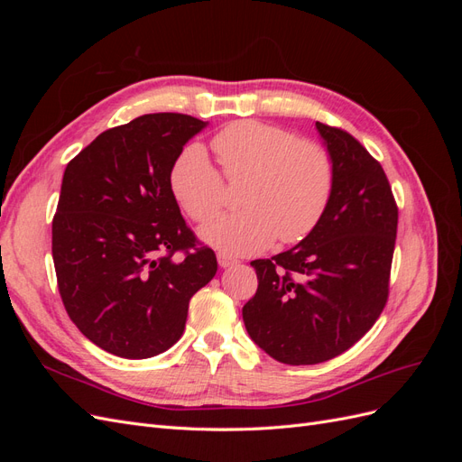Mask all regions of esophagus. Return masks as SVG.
<instances>
[{"label":"esophagus","instance_id":"1","mask_svg":"<svg viewBox=\"0 0 462 462\" xmlns=\"http://www.w3.org/2000/svg\"><path fill=\"white\" fill-rule=\"evenodd\" d=\"M217 262H219L221 268H233V265L239 263V260L229 256V254H223V253H217Z\"/></svg>","mask_w":462,"mask_h":462}]
</instances>
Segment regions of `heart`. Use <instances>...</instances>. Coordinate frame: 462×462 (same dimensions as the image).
Returning <instances> with one entry per match:
<instances>
[{
	"label": "heart",
	"mask_w": 462,
	"mask_h": 462,
	"mask_svg": "<svg viewBox=\"0 0 462 462\" xmlns=\"http://www.w3.org/2000/svg\"><path fill=\"white\" fill-rule=\"evenodd\" d=\"M212 148L227 180H245V209L204 226L200 239L206 245L246 256L262 253L277 236L297 243L312 233L333 190V162L324 148L258 121L227 125L214 136ZM170 187L185 214L200 223L212 219L226 199L219 171L197 143L179 152Z\"/></svg>",
	"instance_id": "obj_1"
}]
</instances>
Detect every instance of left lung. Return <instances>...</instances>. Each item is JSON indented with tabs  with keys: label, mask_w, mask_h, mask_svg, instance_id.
I'll return each instance as SVG.
<instances>
[{
	"label": "left lung",
	"mask_w": 462,
	"mask_h": 462,
	"mask_svg": "<svg viewBox=\"0 0 462 462\" xmlns=\"http://www.w3.org/2000/svg\"><path fill=\"white\" fill-rule=\"evenodd\" d=\"M333 162V190L310 235L272 260H254L256 295L245 328L263 353L291 366L319 365L351 348L380 318L397 236V204L368 150L316 123Z\"/></svg>",
	"instance_id": "8db88e82"
}]
</instances>
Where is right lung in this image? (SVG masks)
Segmentation results:
<instances>
[{
    "label": "right lung",
    "instance_id": "add662e5",
    "mask_svg": "<svg viewBox=\"0 0 462 462\" xmlns=\"http://www.w3.org/2000/svg\"><path fill=\"white\" fill-rule=\"evenodd\" d=\"M206 127L183 114L141 116L67 163L51 223L60 295L80 333L111 355L141 360L173 346L189 300L217 272L170 187L179 152Z\"/></svg>",
    "mask_w": 462,
    "mask_h": 462
}]
</instances>
